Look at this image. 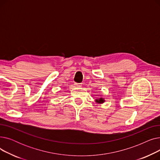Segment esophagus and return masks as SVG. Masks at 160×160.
<instances>
[{
	"label": "esophagus",
	"mask_w": 160,
	"mask_h": 160,
	"mask_svg": "<svg viewBox=\"0 0 160 160\" xmlns=\"http://www.w3.org/2000/svg\"><path fill=\"white\" fill-rule=\"evenodd\" d=\"M77 87H80L81 86V83H75L74 84Z\"/></svg>",
	"instance_id": "1"
}]
</instances>
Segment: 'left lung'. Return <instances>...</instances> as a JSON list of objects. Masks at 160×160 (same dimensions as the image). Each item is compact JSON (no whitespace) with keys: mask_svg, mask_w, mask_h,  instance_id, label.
Here are the masks:
<instances>
[{"mask_svg":"<svg viewBox=\"0 0 160 160\" xmlns=\"http://www.w3.org/2000/svg\"><path fill=\"white\" fill-rule=\"evenodd\" d=\"M95 102H96V103H97V104H101L105 102V99H104V98H102V97L98 98H97V99H95Z\"/></svg>","mask_w":160,"mask_h":160,"instance_id":"8db88e82","label":"left lung"}]
</instances>
